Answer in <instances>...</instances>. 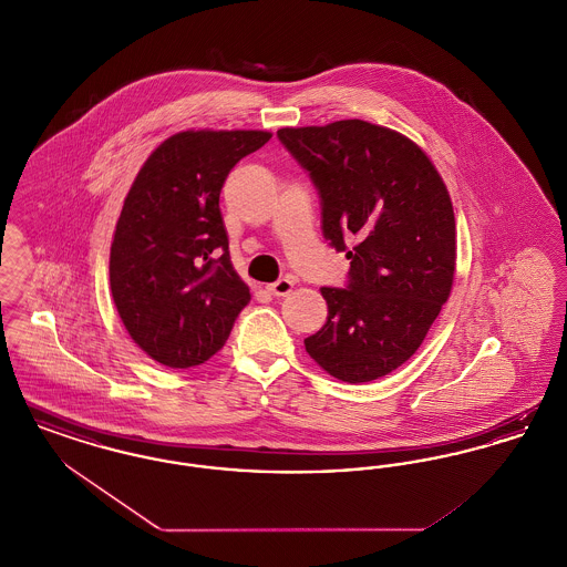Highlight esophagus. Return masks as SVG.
Returning <instances> with one entry per match:
<instances>
[{"label":"esophagus","mask_w":567,"mask_h":567,"mask_svg":"<svg viewBox=\"0 0 567 567\" xmlns=\"http://www.w3.org/2000/svg\"><path fill=\"white\" fill-rule=\"evenodd\" d=\"M268 291L276 297L289 296L293 291V280L291 278H280V280L268 285Z\"/></svg>","instance_id":"34e87169"}]
</instances>
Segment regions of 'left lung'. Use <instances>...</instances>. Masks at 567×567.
<instances>
[{"label":"left lung","instance_id":"1","mask_svg":"<svg viewBox=\"0 0 567 567\" xmlns=\"http://www.w3.org/2000/svg\"><path fill=\"white\" fill-rule=\"evenodd\" d=\"M280 142L319 189L324 238L357 240L349 289L323 287L327 323L303 340L329 377H386L419 351L457 266L449 189L427 153L404 134L361 118L282 127Z\"/></svg>","mask_w":567,"mask_h":567}]
</instances>
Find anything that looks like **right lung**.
Segmentation results:
<instances>
[{
  "label": "right lung",
  "mask_w": 567,
  "mask_h": 567,
  "mask_svg": "<svg viewBox=\"0 0 567 567\" xmlns=\"http://www.w3.org/2000/svg\"><path fill=\"white\" fill-rule=\"evenodd\" d=\"M270 132L187 130L140 167L110 244V291L130 338L165 368L220 351L250 289L231 266L218 195Z\"/></svg>",
  "instance_id": "add662e5"
}]
</instances>
